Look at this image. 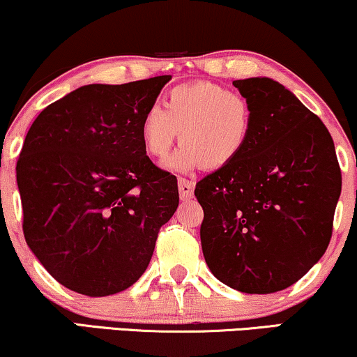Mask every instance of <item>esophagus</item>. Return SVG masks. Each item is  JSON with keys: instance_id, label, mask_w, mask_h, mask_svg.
Wrapping results in <instances>:
<instances>
[{"instance_id": "obj_1", "label": "esophagus", "mask_w": 357, "mask_h": 357, "mask_svg": "<svg viewBox=\"0 0 357 357\" xmlns=\"http://www.w3.org/2000/svg\"><path fill=\"white\" fill-rule=\"evenodd\" d=\"M179 196H181V201H189L194 194V183L189 181L186 178H179Z\"/></svg>"}]
</instances>
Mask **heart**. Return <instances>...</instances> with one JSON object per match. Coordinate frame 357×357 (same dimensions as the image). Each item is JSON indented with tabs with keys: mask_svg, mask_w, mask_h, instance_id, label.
I'll return each instance as SVG.
<instances>
[{
	"mask_svg": "<svg viewBox=\"0 0 357 357\" xmlns=\"http://www.w3.org/2000/svg\"><path fill=\"white\" fill-rule=\"evenodd\" d=\"M252 125V107L241 93L214 82H191L171 89L165 108L158 103L146 108L139 135L148 155L165 160L179 133L183 146L169 160V168L219 171L245 150Z\"/></svg>",
	"mask_w": 357,
	"mask_h": 357,
	"instance_id": "b5f03b06",
	"label": "heart"
}]
</instances>
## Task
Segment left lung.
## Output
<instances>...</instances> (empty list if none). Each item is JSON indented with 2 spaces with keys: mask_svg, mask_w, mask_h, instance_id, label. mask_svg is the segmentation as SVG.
I'll return each mask as SVG.
<instances>
[{
  "mask_svg": "<svg viewBox=\"0 0 357 357\" xmlns=\"http://www.w3.org/2000/svg\"><path fill=\"white\" fill-rule=\"evenodd\" d=\"M254 115L242 155L194 189L214 277L242 293L285 290L328 249L341 194L335 143L318 115L267 77L234 80Z\"/></svg>",
  "mask_w": 357,
  "mask_h": 357,
  "instance_id": "1",
  "label": "left lung"
}]
</instances>
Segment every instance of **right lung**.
Returning a JSON list of instances; mask_svg holds the SVG:
<instances>
[{"label":"right lung","mask_w":357,"mask_h":357,"mask_svg":"<svg viewBox=\"0 0 357 357\" xmlns=\"http://www.w3.org/2000/svg\"><path fill=\"white\" fill-rule=\"evenodd\" d=\"M171 75L84 85L44 108L16 163L22 232L61 285L108 296L150 264L178 209V179L146 156L145 110Z\"/></svg>","instance_id":"add662e5"}]
</instances>
